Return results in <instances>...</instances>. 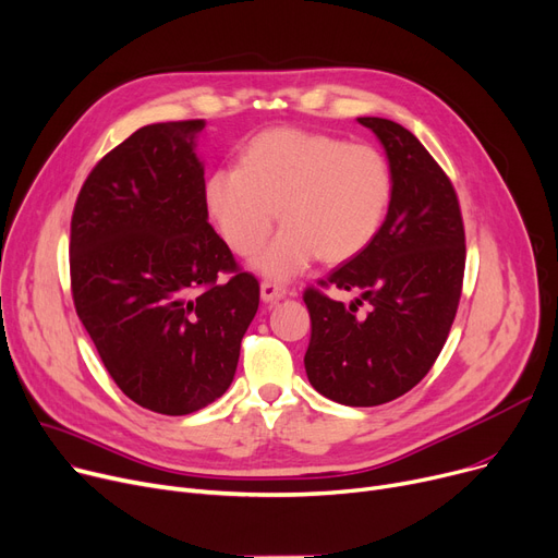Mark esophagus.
<instances>
[{
    "mask_svg": "<svg viewBox=\"0 0 558 558\" xmlns=\"http://www.w3.org/2000/svg\"><path fill=\"white\" fill-rule=\"evenodd\" d=\"M286 294H290V292H288V288L281 286V283H272V281H264V283H260V300H264L266 304H272V302L283 300Z\"/></svg>",
    "mask_w": 558,
    "mask_h": 558,
    "instance_id": "34e87169",
    "label": "esophagus"
}]
</instances>
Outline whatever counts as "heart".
<instances>
[{
    "mask_svg": "<svg viewBox=\"0 0 558 558\" xmlns=\"http://www.w3.org/2000/svg\"><path fill=\"white\" fill-rule=\"evenodd\" d=\"M391 201L387 159L367 144L300 128H272L243 148L241 167L216 169L205 203L225 243L256 254L277 225L279 236L254 260L256 272L286 281L315 258L344 264L378 234Z\"/></svg>",
    "mask_w": 558,
    "mask_h": 558,
    "instance_id": "b5f03b06",
    "label": "heart"
}]
</instances>
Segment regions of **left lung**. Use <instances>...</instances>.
<instances>
[{"label":"left lung","instance_id":"1","mask_svg":"<svg viewBox=\"0 0 558 558\" xmlns=\"http://www.w3.org/2000/svg\"><path fill=\"white\" fill-rule=\"evenodd\" d=\"M357 123L385 148L391 201L376 239L322 281L360 298L344 306L317 288L304 292V365L322 397L372 408L403 397L435 365L462 298L466 245L457 193L433 155L401 123ZM363 301L367 314L356 311Z\"/></svg>","mask_w":558,"mask_h":558}]
</instances>
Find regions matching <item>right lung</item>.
Instances as JSON below:
<instances>
[{
  "instance_id": "right-lung-1",
  "label": "right lung",
  "mask_w": 558,
  "mask_h": 558,
  "mask_svg": "<svg viewBox=\"0 0 558 558\" xmlns=\"http://www.w3.org/2000/svg\"><path fill=\"white\" fill-rule=\"evenodd\" d=\"M203 130L201 119L140 128L92 169L72 216L85 331L123 395L169 416L225 395L258 308V281L209 225Z\"/></svg>"
}]
</instances>
